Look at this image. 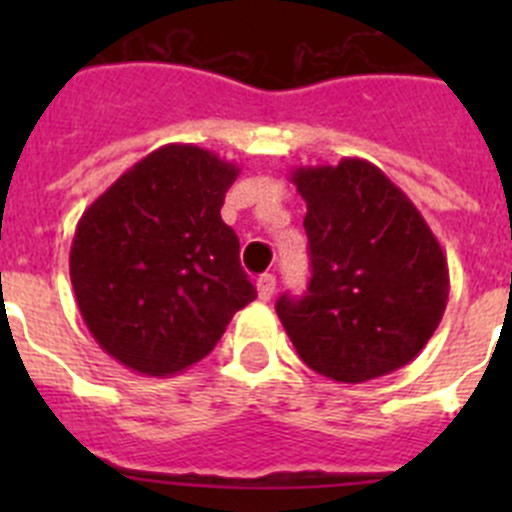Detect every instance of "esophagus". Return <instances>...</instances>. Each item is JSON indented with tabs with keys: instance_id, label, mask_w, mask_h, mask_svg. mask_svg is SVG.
Wrapping results in <instances>:
<instances>
[{
	"instance_id": "obj_1",
	"label": "esophagus",
	"mask_w": 512,
	"mask_h": 512,
	"mask_svg": "<svg viewBox=\"0 0 512 512\" xmlns=\"http://www.w3.org/2000/svg\"><path fill=\"white\" fill-rule=\"evenodd\" d=\"M256 292H259V300H271L274 292H277V277H274V274H261V277L256 279Z\"/></svg>"
}]
</instances>
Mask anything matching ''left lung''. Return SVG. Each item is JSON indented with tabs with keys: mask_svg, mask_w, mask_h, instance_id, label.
Wrapping results in <instances>:
<instances>
[{
	"mask_svg": "<svg viewBox=\"0 0 512 512\" xmlns=\"http://www.w3.org/2000/svg\"><path fill=\"white\" fill-rule=\"evenodd\" d=\"M312 279L277 315L312 372L346 384L410 364L449 302L446 256L410 197L364 158L300 166Z\"/></svg>",
	"mask_w": 512,
	"mask_h": 512,
	"instance_id": "1",
	"label": "left lung"
}]
</instances>
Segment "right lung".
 I'll return each mask as SVG.
<instances>
[{"instance_id":"right-lung-1","label":"right lung","mask_w":512,"mask_h":512,"mask_svg":"<svg viewBox=\"0 0 512 512\" xmlns=\"http://www.w3.org/2000/svg\"><path fill=\"white\" fill-rule=\"evenodd\" d=\"M241 169L192 143L140 158L84 210L71 243L76 305L102 351L146 377H174L210 354L256 300L223 223Z\"/></svg>"}]
</instances>
